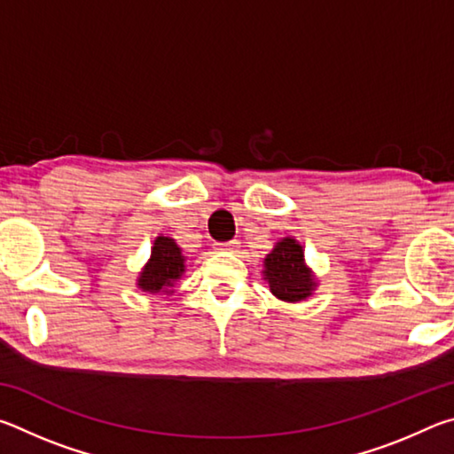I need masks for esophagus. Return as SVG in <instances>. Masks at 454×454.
Wrapping results in <instances>:
<instances>
[{"label": "esophagus", "mask_w": 454, "mask_h": 454, "mask_svg": "<svg viewBox=\"0 0 454 454\" xmlns=\"http://www.w3.org/2000/svg\"><path fill=\"white\" fill-rule=\"evenodd\" d=\"M238 246H240V242H238V240L220 242V244H216V250H220V252H236Z\"/></svg>", "instance_id": "34e87169"}]
</instances>
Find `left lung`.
Returning <instances> with one entry per match:
<instances>
[{"mask_svg":"<svg viewBox=\"0 0 454 454\" xmlns=\"http://www.w3.org/2000/svg\"><path fill=\"white\" fill-rule=\"evenodd\" d=\"M264 276L274 296L286 302H298L310 296L312 274L304 266L302 246L292 238H284L264 260Z\"/></svg>","mask_w":454,"mask_h":454,"instance_id":"1","label":"left lung"}]
</instances>
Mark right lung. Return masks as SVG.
Returning a JSON list of instances; mask_svg holds the SVG:
<instances>
[{
  "instance_id": "add662e5",
  "label": "right lung",
  "mask_w": 454,
  "mask_h": 454,
  "mask_svg": "<svg viewBox=\"0 0 454 454\" xmlns=\"http://www.w3.org/2000/svg\"><path fill=\"white\" fill-rule=\"evenodd\" d=\"M184 272V256L172 238L160 236L153 242L152 258L148 266L144 268L140 276V288L158 292L166 286H172V282Z\"/></svg>"
}]
</instances>
